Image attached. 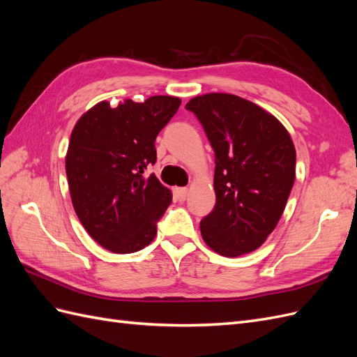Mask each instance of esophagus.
I'll return each instance as SVG.
<instances>
[{
    "label": "esophagus",
    "instance_id": "obj_1",
    "mask_svg": "<svg viewBox=\"0 0 357 357\" xmlns=\"http://www.w3.org/2000/svg\"><path fill=\"white\" fill-rule=\"evenodd\" d=\"M174 195H176V198L178 199V201H186V198H188V195H189V189L188 188H176L174 189Z\"/></svg>",
    "mask_w": 357,
    "mask_h": 357
}]
</instances>
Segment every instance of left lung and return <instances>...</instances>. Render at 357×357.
I'll use <instances>...</instances> for the list:
<instances>
[{"mask_svg":"<svg viewBox=\"0 0 357 357\" xmlns=\"http://www.w3.org/2000/svg\"><path fill=\"white\" fill-rule=\"evenodd\" d=\"M186 109L214 150L215 205L201 220L202 238L226 257L250 253L284 211L295 181L294 142L273 114L236 95L205 93Z\"/></svg>","mask_w":357,"mask_h":357,"instance_id":"1","label":"left lung"}]
</instances>
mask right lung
Returning a JSON list of instances; mask_svg holds the SVG:
<instances>
[{
  "label": "right lung",
  "instance_id": "right-lung-1",
  "mask_svg": "<svg viewBox=\"0 0 357 357\" xmlns=\"http://www.w3.org/2000/svg\"><path fill=\"white\" fill-rule=\"evenodd\" d=\"M176 96L101 101L75 123L66 171L73 207L92 238L113 253L142 250L172 201L146 169L156 162L155 139L178 110Z\"/></svg>",
  "mask_w": 357,
  "mask_h": 357
}]
</instances>
